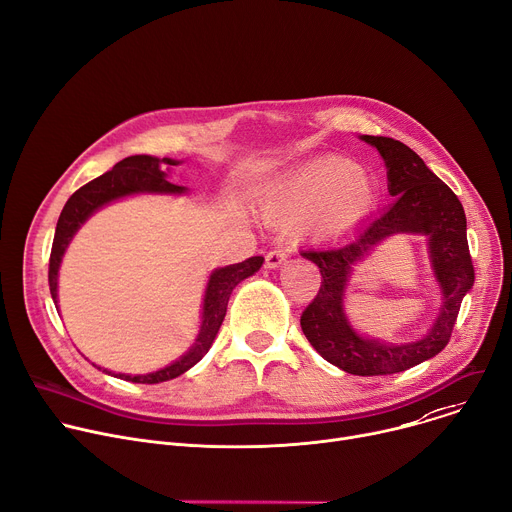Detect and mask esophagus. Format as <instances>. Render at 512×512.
I'll use <instances>...</instances> for the list:
<instances>
[{"label":"esophagus","mask_w":512,"mask_h":512,"mask_svg":"<svg viewBox=\"0 0 512 512\" xmlns=\"http://www.w3.org/2000/svg\"><path fill=\"white\" fill-rule=\"evenodd\" d=\"M286 259H288V255H286L284 251L273 249V251H269V253L265 255V265H267L269 269H275V267H280Z\"/></svg>","instance_id":"esophagus-1"}]
</instances>
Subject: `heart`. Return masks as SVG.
I'll use <instances>...</instances> for the list:
<instances>
[{
	"label": "heart",
	"mask_w": 512,
	"mask_h": 512,
	"mask_svg": "<svg viewBox=\"0 0 512 512\" xmlns=\"http://www.w3.org/2000/svg\"><path fill=\"white\" fill-rule=\"evenodd\" d=\"M376 204V190L357 165L343 157H322L306 163L267 198L271 220L306 218L314 235L329 237L351 228Z\"/></svg>",
	"instance_id": "obj_1"
}]
</instances>
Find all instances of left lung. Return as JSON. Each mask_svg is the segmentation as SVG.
Segmentation results:
<instances>
[{
	"mask_svg": "<svg viewBox=\"0 0 512 512\" xmlns=\"http://www.w3.org/2000/svg\"><path fill=\"white\" fill-rule=\"evenodd\" d=\"M388 167V190L394 204L361 226L351 239L331 247L302 249L300 255L320 269V290L300 316L310 345L329 363L353 376H388L423 363L451 339L463 296L474 286V263L468 247L466 212L461 202L410 147L388 136H369ZM416 231L430 237L444 308L430 335L408 346H384L361 340L342 312V292L350 267L388 236Z\"/></svg>",
	"mask_w": 512,
	"mask_h": 512,
	"instance_id": "obj_1",
	"label": "left lung"
}]
</instances>
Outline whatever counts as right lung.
Masks as SVG:
<instances>
[{"label": "right lung", "mask_w": 512, "mask_h": 512, "mask_svg": "<svg viewBox=\"0 0 512 512\" xmlns=\"http://www.w3.org/2000/svg\"><path fill=\"white\" fill-rule=\"evenodd\" d=\"M167 165H177L173 159H157L149 155H134L126 157L120 163L114 165L112 171H106L104 175L96 177L94 181L85 183L83 188H79L65 204L57 230H55V239H53V249H51V259H49V286H51V296L57 302V275H59V265L61 257L77 232V228L87 220V216L94 214L98 208L104 204L128 196V194H138V192H161V194H181L185 192L183 185L171 183L165 179V169ZM263 263V257H249L241 263L235 265H226L222 269H216L210 275V282L206 288V298H204V320H202V331L194 343V347L185 353L181 359L171 363L165 369L155 371V374L147 376H124L116 374V378L134 382V384H159L173 380L181 376L183 371H188L194 367L210 349L220 324L226 316V304L228 298L235 290L237 284H241L245 277L253 275Z\"/></svg>", "instance_id": "1"}]
</instances>
